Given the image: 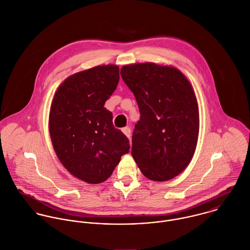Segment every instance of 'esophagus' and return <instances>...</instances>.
Listing matches in <instances>:
<instances>
[{
    "mask_svg": "<svg viewBox=\"0 0 250 250\" xmlns=\"http://www.w3.org/2000/svg\"><path fill=\"white\" fill-rule=\"evenodd\" d=\"M122 130H123V132H124L128 138L130 137V135H131V129H130L129 126H125V127H124Z\"/></svg>",
    "mask_w": 250,
    "mask_h": 250,
    "instance_id": "esophagus-1",
    "label": "esophagus"
}]
</instances>
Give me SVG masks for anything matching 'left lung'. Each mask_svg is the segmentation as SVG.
<instances>
[{"label": "left lung", "mask_w": 250, "mask_h": 250, "mask_svg": "<svg viewBox=\"0 0 250 250\" xmlns=\"http://www.w3.org/2000/svg\"><path fill=\"white\" fill-rule=\"evenodd\" d=\"M121 75L140 111L131 154L148 179L171 180L187 168L197 145L199 112L193 89L179 69L152 62L125 65Z\"/></svg>", "instance_id": "obj_1"}]
</instances>
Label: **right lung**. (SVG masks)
Here are the masks:
<instances>
[{
  "label": "right lung",
  "instance_id": "1",
  "mask_svg": "<svg viewBox=\"0 0 250 250\" xmlns=\"http://www.w3.org/2000/svg\"><path fill=\"white\" fill-rule=\"evenodd\" d=\"M117 65H99L68 77L51 105L49 131L54 150L74 177L89 183L106 181L129 151V140L113 125L105 101L117 89Z\"/></svg>",
  "mask_w": 250,
  "mask_h": 250
}]
</instances>
